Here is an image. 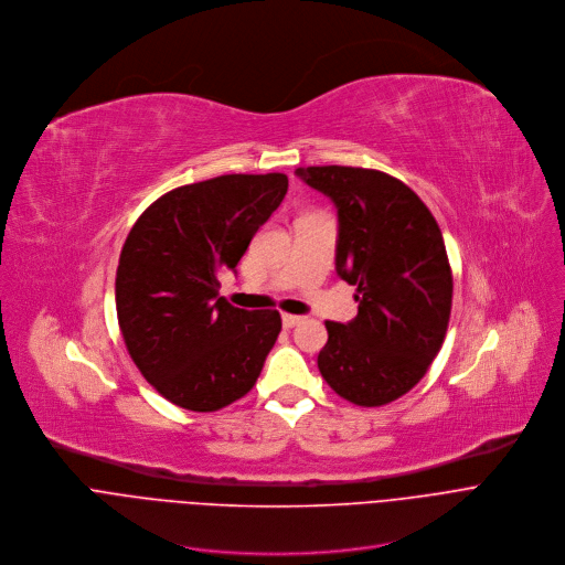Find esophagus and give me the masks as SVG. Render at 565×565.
<instances>
[{"label": "esophagus", "instance_id": "obj_1", "mask_svg": "<svg viewBox=\"0 0 565 565\" xmlns=\"http://www.w3.org/2000/svg\"><path fill=\"white\" fill-rule=\"evenodd\" d=\"M300 320H302V316H296V313H282V324H285V327H296Z\"/></svg>", "mask_w": 565, "mask_h": 565}]
</instances>
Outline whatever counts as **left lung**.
<instances>
[{
    "label": "left lung",
    "instance_id": "obj_1",
    "mask_svg": "<svg viewBox=\"0 0 565 565\" xmlns=\"http://www.w3.org/2000/svg\"><path fill=\"white\" fill-rule=\"evenodd\" d=\"M296 173L338 209L335 271L359 300L352 322L324 320L318 370L341 398L387 405L427 374L447 333L455 282L438 222L390 173L338 164Z\"/></svg>",
    "mask_w": 565,
    "mask_h": 565
}]
</instances>
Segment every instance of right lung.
<instances>
[{
    "mask_svg": "<svg viewBox=\"0 0 565 565\" xmlns=\"http://www.w3.org/2000/svg\"><path fill=\"white\" fill-rule=\"evenodd\" d=\"M287 186L285 173L184 184L129 232L116 274L120 331L140 374L173 405L217 412L256 385L280 313L234 307L217 296V274L236 269Z\"/></svg>",
    "mask_w": 565,
    "mask_h": 565,
    "instance_id": "obj_1",
    "label": "right lung"
}]
</instances>
